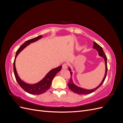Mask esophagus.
<instances>
[{
    "label": "esophagus",
    "mask_w": 123,
    "mask_h": 123,
    "mask_svg": "<svg viewBox=\"0 0 123 123\" xmlns=\"http://www.w3.org/2000/svg\"><path fill=\"white\" fill-rule=\"evenodd\" d=\"M62 68L63 69H66L67 68V64H63L62 66Z\"/></svg>",
    "instance_id": "obj_1"
}]
</instances>
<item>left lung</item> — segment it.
Returning a JSON list of instances; mask_svg holds the SVG:
<instances>
[{"label": "left lung", "instance_id": "8db88e82", "mask_svg": "<svg viewBox=\"0 0 123 123\" xmlns=\"http://www.w3.org/2000/svg\"><path fill=\"white\" fill-rule=\"evenodd\" d=\"M93 48L94 49L96 50L98 52V55L102 57L104 59V61H105V75H104V77L103 78V79L102 81V82L100 83V84L97 87H96L94 89H90V90H89V89H84L83 88H81L80 87L77 86H76L75 84L73 83V81L72 80V77L70 78V80L69 83L68 84V87L73 92L75 93L76 94H90L91 93L93 92L94 91H95L96 90H97V89L101 86L103 83L104 82V80H105V79H106V77L107 75V57L106 56V54L104 53V52L103 50V48L100 47L99 45L95 43L94 42L93 43ZM69 70L70 71V74H71V76H72V72H71V69L69 67Z\"/></svg>", "mask_w": 123, "mask_h": 123}]
</instances>
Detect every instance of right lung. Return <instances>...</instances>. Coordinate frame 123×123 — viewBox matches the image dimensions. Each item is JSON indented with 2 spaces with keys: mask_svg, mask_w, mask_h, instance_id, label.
Segmentation results:
<instances>
[{
  "mask_svg": "<svg viewBox=\"0 0 123 123\" xmlns=\"http://www.w3.org/2000/svg\"><path fill=\"white\" fill-rule=\"evenodd\" d=\"M42 37V35L38 36L35 38L26 41L25 43L22 44L16 52L15 57V59L13 63L14 73L17 83L25 92H28V93L33 95L41 94L47 91L48 89L50 88L53 78L55 77L56 74L58 72L60 71L62 68V66H61L58 67L57 68L52 69L46 74V75L44 77L43 80L39 81V82L34 84H27L24 82L23 80H22L20 79V77L18 76L15 67V60L16 57L17 56L18 54H19L24 49H25L26 47L28 46L29 44H30L31 43L36 42V41L41 39Z\"/></svg>",
  "mask_w": 123,
  "mask_h": 123,
  "instance_id": "add662e5",
  "label": "right lung"
}]
</instances>
